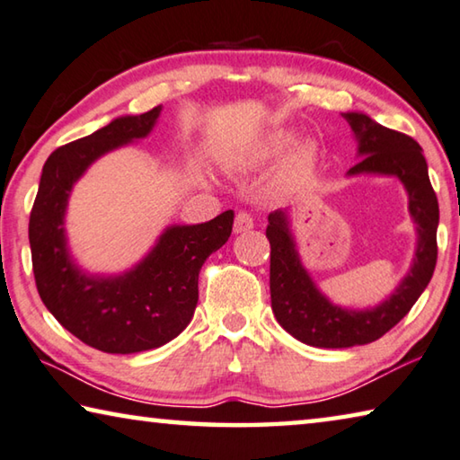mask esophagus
I'll return each mask as SVG.
<instances>
[{
	"mask_svg": "<svg viewBox=\"0 0 460 460\" xmlns=\"http://www.w3.org/2000/svg\"><path fill=\"white\" fill-rule=\"evenodd\" d=\"M252 226H254V220L251 217V214H246V212L236 214V217H234V232H236V234H243V232L252 230Z\"/></svg>",
	"mask_w": 460,
	"mask_h": 460,
	"instance_id": "1",
	"label": "esophagus"
}]
</instances>
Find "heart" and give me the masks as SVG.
Segmentation results:
<instances>
[{"label": "heart", "mask_w": 460, "mask_h": 460, "mask_svg": "<svg viewBox=\"0 0 460 460\" xmlns=\"http://www.w3.org/2000/svg\"><path fill=\"white\" fill-rule=\"evenodd\" d=\"M291 140H293V132L288 130V128L270 130L269 134H265V138L259 142L257 148L252 150V161L267 163V161L277 159V156H279L283 150L291 145ZM315 155H318V148H315L314 140L297 142L283 163L281 179L285 183H297V181L304 179L314 167Z\"/></svg>", "instance_id": "b5f03b06"}]
</instances>
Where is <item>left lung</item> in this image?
<instances>
[{"mask_svg":"<svg viewBox=\"0 0 460 460\" xmlns=\"http://www.w3.org/2000/svg\"><path fill=\"white\" fill-rule=\"evenodd\" d=\"M342 118L357 140L360 159L346 175L400 179L408 193V209L416 224L418 243L408 275L400 285L381 304L355 310L330 301L314 283L299 257L289 209H275L269 214L270 307L277 322L293 338L318 349H350L375 342L389 332L428 288L438 257V199L428 177L421 146L405 134L375 122L363 111H346Z\"/></svg>","mask_w":460,"mask_h":460,"instance_id":"obj_1","label":"left lung"}]
</instances>
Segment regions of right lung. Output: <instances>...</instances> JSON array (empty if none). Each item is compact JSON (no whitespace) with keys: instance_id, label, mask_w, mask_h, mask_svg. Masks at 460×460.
<instances>
[{"instance_id":"1","label":"right lung","mask_w":460,"mask_h":460,"mask_svg":"<svg viewBox=\"0 0 460 460\" xmlns=\"http://www.w3.org/2000/svg\"><path fill=\"white\" fill-rule=\"evenodd\" d=\"M163 111L119 116L85 138L57 148L42 167L28 238L36 288L47 310L81 342L111 355L159 349L179 336L198 305V277L209 254L230 238L234 212L203 224H172L146 257L119 275L83 270L65 230L66 206L92 164L146 138Z\"/></svg>"}]
</instances>
